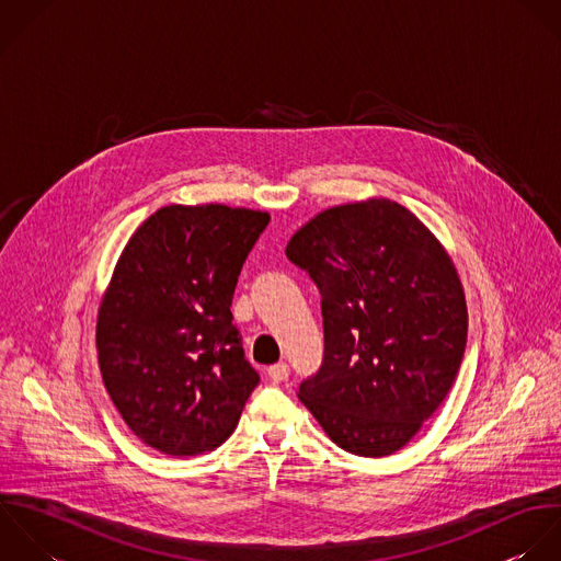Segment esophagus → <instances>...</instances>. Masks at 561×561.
<instances>
[{
	"instance_id": "obj_1",
	"label": "esophagus",
	"mask_w": 561,
	"mask_h": 561,
	"mask_svg": "<svg viewBox=\"0 0 561 561\" xmlns=\"http://www.w3.org/2000/svg\"><path fill=\"white\" fill-rule=\"evenodd\" d=\"M288 376H290L288 363H277V365L268 367V378H271L273 382H284V380H288Z\"/></svg>"
}]
</instances>
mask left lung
I'll list each match as a JSON object with an SVG mask.
<instances>
[{
	"label": "left lung",
	"instance_id": "8db88e82",
	"mask_svg": "<svg viewBox=\"0 0 561 561\" xmlns=\"http://www.w3.org/2000/svg\"><path fill=\"white\" fill-rule=\"evenodd\" d=\"M286 257L321 295L323 360L299 398L343 450L387 457L446 400L468 343L457 268L437 238L387 198L321 211Z\"/></svg>",
	"mask_w": 561,
	"mask_h": 561
}]
</instances>
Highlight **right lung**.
Here are the masks:
<instances>
[{"instance_id":"right-lung-1","label":"right lung","mask_w":561,"mask_h":561,"mask_svg":"<svg viewBox=\"0 0 561 561\" xmlns=\"http://www.w3.org/2000/svg\"><path fill=\"white\" fill-rule=\"evenodd\" d=\"M268 220L227 205H170L122 251L98 312L100 371L128 428L163 455L220 446L260 385L231 299Z\"/></svg>"}]
</instances>
